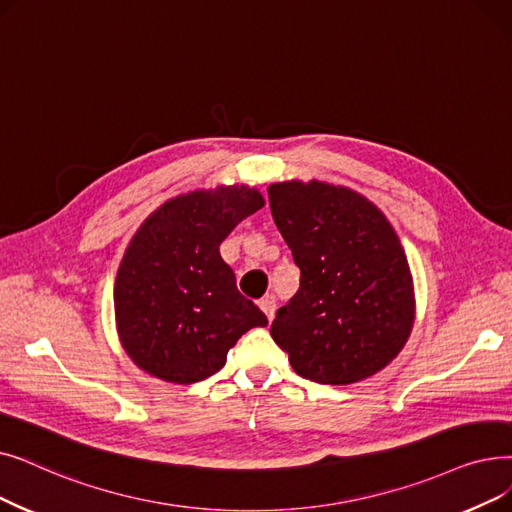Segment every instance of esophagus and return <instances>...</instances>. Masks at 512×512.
I'll return each instance as SVG.
<instances>
[{"label":"esophagus","instance_id":"esophagus-1","mask_svg":"<svg viewBox=\"0 0 512 512\" xmlns=\"http://www.w3.org/2000/svg\"><path fill=\"white\" fill-rule=\"evenodd\" d=\"M259 307L263 309V314L268 316V320L272 322L274 314H276V299L272 295H265L261 301H259Z\"/></svg>","mask_w":512,"mask_h":512}]
</instances>
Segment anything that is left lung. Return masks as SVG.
<instances>
[{
    "instance_id": "obj_1",
    "label": "left lung",
    "mask_w": 512,
    "mask_h": 512,
    "mask_svg": "<svg viewBox=\"0 0 512 512\" xmlns=\"http://www.w3.org/2000/svg\"><path fill=\"white\" fill-rule=\"evenodd\" d=\"M276 226L301 270L272 339L303 379L349 385L383 370L414 324L410 265L368 198L324 182L268 188Z\"/></svg>"
}]
</instances>
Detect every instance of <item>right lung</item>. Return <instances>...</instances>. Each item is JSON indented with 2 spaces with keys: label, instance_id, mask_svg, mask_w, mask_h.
<instances>
[{
  "label": "right lung",
  "instance_id": "right-lung-1",
  "mask_svg": "<svg viewBox=\"0 0 512 512\" xmlns=\"http://www.w3.org/2000/svg\"><path fill=\"white\" fill-rule=\"evenodd\" d=\"M263 203L249 186L196 190L171 198L133 234L115 280V316L123 349L142 370L198 383L226 364L244 332L268 326L219 255Z\"/></svg>",
  "mask_w": 512,
  "mask_h": 512
}]
</instances>
